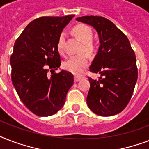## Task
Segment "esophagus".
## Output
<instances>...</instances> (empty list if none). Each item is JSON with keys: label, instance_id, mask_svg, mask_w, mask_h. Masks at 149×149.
Listing matches in <instances>:
<instances>
[{"label": "esophagus", "instance_id": "1", "mask_svg": "<svg viewBox=\"0 0 149 149\" xmlns=\"http://www.w3.org/2000/svg\"><path fill=\"white\" fill-rule=\"evenodd\" d=\"M82 77H80V76H75L74 77V81L75 82H78L79 80V79H81Z\"/></svg>", "mask_w": 149, "mask_h": 149}]
</instances>
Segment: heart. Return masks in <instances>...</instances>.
<instances>
[{"label":"heart","mask_w":149,"mask_h":149,"mask_svg":"<svg viewBox=\"0 0 149 149\" xmlns=\"http://www.w3.org/2000/svg\"><path fill=\"white\" fill-rule=\"evenodd\" d=\"M72 31L73 35L82 42L79 52H84L90 56L94 55L97 49V45L93 39V32L91 28L86 24H79L72 28ZM64 40L65 34L64 32H61L57 40V49L60 53H63L64 52ZM86 54L80 53L77 56H71L63 63L64 69L75 75L81 74L90 63Z\"/></svg>","instance_id":"heart-1"}]
</instances>
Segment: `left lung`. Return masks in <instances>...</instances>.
Instances as JSON below:
<instances>
[{"mask_svg": "<svg viewBox=\"0 0 149 149\" xmlns=\"http://www.w3.org/2000/svg\"><path fill=\"white\" fill-rule=\"evenodd\" d=\"M77 20L93 26L100 42L90 67L91 72L100 77L98 80L88 77V107L97 115H115L129 103L138 79L134 50L127 36L110 20L101 16H83Z\"/></svg>", "mask_w": 149, "mask_h": 149, "instance_id": "1", "label": "left lung"}]
</instances>
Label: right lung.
I'll return each instance as SVG.
<instances>
[{"label":"right lung","instance_id":"1","mask_svg":"<svg viewBox=\"0 0 149 149\" xmlns=\"http://www.w3.org/2000/svg\"><path fill=\"white\" fill-rule=\"evenodd\" d=\"M74 16L36 18L14 45L10 58L12 84L24 106L39 117L57 113L73 84L71 72L62 70L56 73L55 70L61 65L58 37Z\"/></svg>","mask_w":149,"mask_h":149}]
</instances>
